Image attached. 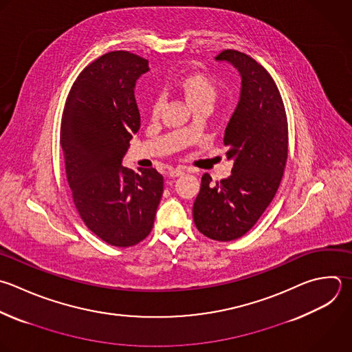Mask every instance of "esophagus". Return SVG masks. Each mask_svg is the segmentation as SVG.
I'll list each match as a JSON object with an SVG mask.
<instances>
[{"mask_svg":"<svg viewBox=\"0 0 352 352\" xmlns=\"http://www.w3.org/2000/svg\"><path fill=\"white\" fill-rule=\"evenodd\" d=\"M182 175H184V169H182V168H176V169H172L170 172H169V176L170 177H179V176H182Z\"/></svg>","mask_w":352,"mask_h":352,"instance_id":"34e87169","label":"esophagus"}]
</instances>
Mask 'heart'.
Segmentation results:
<instances>
[{
	"instance_id": "1",
	"label": "heart",
	"mask_w": 352,
	"mask_h": 352,
	"mask_svg": "<svg viewBox=\"0 0 352 352\" xmlns=\"http://www.w3.org/2000/svg\"><path fill=\"white\" fill-rule=\"evenodd\" d=\"M176 88L192 109L201 106H213L219 92L214 78L202 70H192L182 76L176 84ZM161 109L162 100L155 98L150 106L151 117L158 118L161 116Z\"/></svg>"
}]
</instances>
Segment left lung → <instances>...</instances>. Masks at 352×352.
<instances>
[{
    "instance_id": "obj_1",
    "label": "left lung",
    "mask_w": 352,
    "mask_h": 352,
    "mask_svg": "<svg viewBox=\"0 0 352 352\" xmlns=\"http://www.w3.org/2000/svg\"><path fill=\"white\" fill-rule=\"evenodd\" d=\"M216 59L232 63L242 77L239 103L223 140L234 165L228 179L212 183L208 173L202 176L192 216L201 234L227 242L245 235L275 197L287 161L289 132L271 74L235 50H224Z\"/></svg>"
}]
</instances>
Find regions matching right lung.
<instances>
[{
    "label": "right lung",
    "instance_id": "add662e5",
    "mask_svg": "<svg viewBox=\"0 0 352 352\" xmlns=\"http://www.w3.org/2000/svg\"><path fill=\"white\" fill-rule=\"evenodd\" d=\"M148 60L113 51L89 63L74 81L63 109L60 146L74 206L85 226L111 246L142 242L154 224L164 177L154 168H124L140 128L136 80Z\"/></svg>",
    "mask_w": 352,
    "mask_h": 352
}]
</instances>
